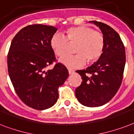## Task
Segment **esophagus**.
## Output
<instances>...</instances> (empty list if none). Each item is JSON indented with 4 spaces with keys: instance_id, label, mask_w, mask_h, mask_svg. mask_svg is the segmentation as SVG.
Masks as SVG:
<instances>
[{
    "instance_id": "obj_1",
    "label": "esophagus",
    "mask_w": 134,
    "mask_h": 134,
    "mask_svg": "<svg viewBox=\"0 0 134 134\" xmlns=\"http://www.w3.org/2000/svg\"><path fill=\"white\" fill-rule=\"evenodd\" d=\"M75 72V70H73L68 69V73H69V75H72V74H74Z\"/></svg>"
}]
</instances>
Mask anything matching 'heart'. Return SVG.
<instances>
[{
    "label": "heart",
    "mask_w": 134,
    "mask_h": 134,
    "mask_svg": "<svg viewBox=\"0 0 134 134\" xmlns=\"http://www.w3.org/2000/svg\"><path fill=\"white\" fill-rule=\"evenodd\" d=\"M69 44H76V55H66L59 59V62L70 68L81 67L92 64L101 57L105 47V39L101 33L90 26H79L69 28L66 37L60 34L52 36L50 45L55 54L62 56L68 49Z\"/></svg>",
    "instance_id": "heart-1"
}]
</instances>
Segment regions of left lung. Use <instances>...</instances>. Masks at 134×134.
Instances as JSON below:
<instances>
[{"label":"left lung","instance_id":"left-lung-1","mask_svg":"<svg viewBox=\"0 0 134 134\" xmlns=\"http://www.w3.org/2000/svg\"><path fill=\"white\" fill-rule=\"evenodd\" d=\"M99 26L105 39L104 51L100 59L86 70H77L81 84L75 96L83 105L94 108L111 100L120 88L125 65V50L120 36L111 26L97 21H90Z\"/></svg>","mask_w":134,"mask_h":134}]
</instances>
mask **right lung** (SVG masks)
Segmentation results:
<instances>
[{
	"mask_svg": "<svg viewBox=\"0 0 134 134\" xmlns=\"http://www.w3.org/2000/svg\"><path fill=\"white\" fill-rule=\"evenodd\" d=\"M57 29L44 25H29L20 31L11 43L7 55L10 79L21 100L30 108L44 110L58 99V88L68 77L67 68L57 63L50 41Z\"/></svg>",
	"mask_w": 134,
	"mask_h": 134,
	"instance_id": "1",
	"label": "right lung"
}]
</instances>
